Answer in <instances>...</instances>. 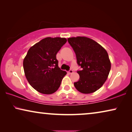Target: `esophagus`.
<instances>
[{
  "label": "esophagus",
  "mask_w": 132,
  "mask_h": 132,
  "mask_svg": "<svg viewBox=\"0 0 132 132\" xmlns=\"http://www.w3.org/2000/svg\"><path fill=\"white\" fill-rule=\"evenodd\" d=\"M73 73V71L72 70H70L69 71H68V73L70 74H70H72Z\"/></svg>",
  "instance_id": "34e87169"
}]
</instances>
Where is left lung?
<instances>
[{"label":"left lung","mask_w":132,"mask_h":132,"mask_svg":"<svg viewBox=\"0 0 132 132\" xmlns=\"http://www.w3.org/2000/svg\"><path fill=\"white\" fill-rule=\"evenodd\" d=\"M68 41L76 55L82 68L80 79L74 83L77 91L83 94L94 93L107 80L111 63L106 50L98 43L86 37L68 38Z\"/></svg>","instance_id":"obj_1"}]
</instances>
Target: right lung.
<instances>
[{
    "mask_svg": "<svg viewBox=\"0 0 132 132\" xmlns=\"http://www.w3.org/2000/svg\"><path fill=\"white\" fill-rule=\"evenodd\" d=\"M66 42L65 38H45L32 46L23 59L25 76L39 93L51 94L60 86L67 72L59 68L56 54Z\"/></svg>",
    "mask_w": 132,
    "mask_h": 132,
    "instance_id": "right-lung-1",
    "label": "right lung"
}]
</instances>
